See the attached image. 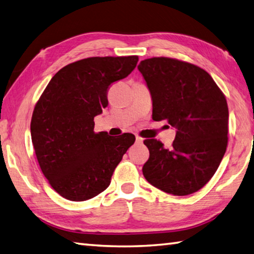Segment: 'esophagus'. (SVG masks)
Returning a JSON list of instances; mask_svg holds the SVG:
<instances>
[{
  "mask_svg": "<svg viewBox=\"0 0 254 254\" xmlns=\"http://www.w3.org/2000/svg\"><path fill=\"white\" fill-rule=\"evenodd\" d=\"M135 142H136L137 144H142V143H143V138L140 137V136H136V137H135Z\"/></svg>",
  "mask_w": 254,
  "mask_h": 254,
  "instance_id": "obj_1",
  "label": "esophagus"
}]
</instances>
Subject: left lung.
<instances>
[{
    "label": "left lung",
    "instance_id": "8db88e82",
    "mask_svg": "<svg viewBox=\"0 0 254 254\" xmlns=\"http://www.w3.org/2000/svg\"><path fill=\"white\" fill-rule=\"evenodd\" d=\"M153 101V120L176 128L171 150L151 138L150 157L142 168L145 180L167 193L186 196L210 181L228 144V104L206 70L167 57H153L137 66Z\"/></svg>",
    "mask_w": 254,
    "mask_h": 254
}]
</instances>
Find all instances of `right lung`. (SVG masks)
I'll return each instance as SVG.
<instances>
[{
  "instance_id": "obj_1",
  "label": "right lung",
  "mask_w": 254,
  "mask_h": 254,
  "mask_svg": "<svg viewBox=\"0 0 254 254\" xmlns=\"http://www.w3.org/2000/svg\"><path fill=\"white\" fill-rule=\"evenodd\" d=\"M137 56L90 57L62 68L35 106L31 135L44 176L59 195L83 201L106 190L112 174L135 141L131 133L93 131L108 106L110 84L127 77Z\"/></svg>"
}]
</instances>
